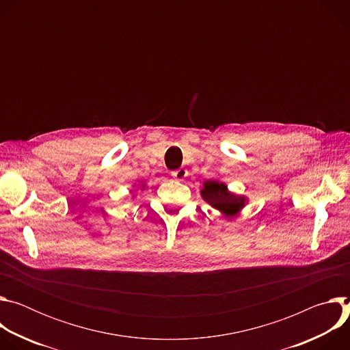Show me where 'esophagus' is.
<instances>
[{
  "instance_id": "esophagus-1",
  "label": "esophagus",
  "mask_w": 350,
  "mask_h": 350,
  "mask_svg": "<svg viewBox=\"0 0 350 350\" xmlns=\"http://www.w3.org/2000/svg\"><path fill=\"white\" fill-rule=\"evenodd\" d=\"M187 174H188V172H187L184 167H180V169H177V170H174V172L172 173V176H173L176 180H178V181H183V180L187 177Z\"/></svg>"
}]
</instances>
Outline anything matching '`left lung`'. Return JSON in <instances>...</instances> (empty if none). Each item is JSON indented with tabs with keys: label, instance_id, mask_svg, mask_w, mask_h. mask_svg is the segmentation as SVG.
<instances>
[{
	"label": "left lung",
	"instance_id": "left-lung-1",
	"mask_svg": "<svg viewBox=\"0 0 350 350\" xmlns=\"http://www.w3.org/2000/svg\"><path fill=\"white\" fill-rule=\"evenodd\" d=\"M201 195L204 201H206L212 208L227 217L238 215L246 204V198L243 195H235L230 192L224 183L216 180L205 181L204 188L201 189Z\"/></svg>",
	"mask_w": 350,
	"mask_h": 350
}]
</instances>
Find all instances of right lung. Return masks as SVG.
Returning <instances> with one entry per match:
<instances>
[{"mask_svg": "<svg viewBox=\"0 0 350 350\" xmlns=\"http://www.w3.org/2000/svg\"><path fill=\"white\" fill-rule=\"evenodd\" d=\"M142 187H144V185H142Z\"/></svg>", "mask_w": 350, "mask_h": 350, "instance_id": "obj_1", "label": "right lung"}]
</instances>
